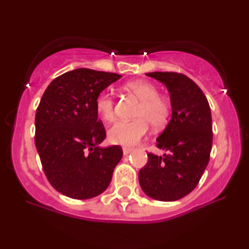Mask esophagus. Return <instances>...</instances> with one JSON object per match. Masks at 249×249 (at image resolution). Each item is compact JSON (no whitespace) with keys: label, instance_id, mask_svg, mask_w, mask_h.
Masks as SVG:
<instances>
[{"label":"esophagus","instance_id":"34e87169","mask_svg":"<svg viewBox=\"0 0 249 249\" xmlns=\"http://www.w3.org/2000/svg\"><path fill=\"white\" fill-rule=\"evenodd\" d=\"M122 151H124V155H128V154H130V153H131L132 148H130V147H124V148H122Z\"/></svg>","mask_w":249,"mask_h":249}]
</instances>
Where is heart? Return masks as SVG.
<instances>
[{"label":"heart","mask_w":249,"mask_h":249,"mask_svg":"<svg viewBox=\"0 0 249 249\" xmlns=\"http://www.w3.org/2000/svg\"><path fill=\"white\" fill-rule=\"evenodd\" d=\"M128 90L134 93L141 104L136 110L131 121H117L107 132L108 141L113 144L132 146L147 134L149 124L153 128H161L169 120L171 107L166 98L160 96L154 84L146 80H136L127 84ZM95 107L100 117L110 122L115 117V104L113 97L107 91H102L96 97Z\"/></svg>","instance_id":"heart-1"}]
</instances>
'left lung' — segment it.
<instances>
[{"label":"left lung","mask_w":249,"mask_h":249,"mask_svg":"<svg viewBox=\"0 0 249 249\" xmlns=\"http://www.w3.org/2000/svg\"><path fill=\"white\" fill-rule=\"evenodd\" d=\"M146 74L168 88L172 115L156 139V146L169 154L147 153V164L139 170V183L147 196L172 202L195 189L209 164L213 141L211 108L202 89L185 74Z\"/></svg>","instance_id":"1"}]
</instances>
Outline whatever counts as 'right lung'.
<instances>
[{"label": "right lung", "instance_id": "1", "mask_svg": "<svg viewBox=\"0 0 249 249\" xmlns=\"http://www.w3.org/2000/svg\"><path fill=\"white\" fill-rule=\"evenodd\" d=\"M118 73L76 69L56 77L36 110L35 145L47 180L70 198L88 199L110 185L122 158L119 145L98 147L107 137L96 97Z\"/></svg>", "mask_w": 249, "mask_h": 249}]
</instances>
